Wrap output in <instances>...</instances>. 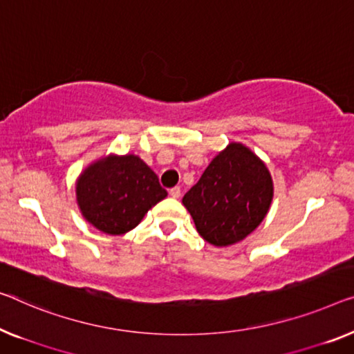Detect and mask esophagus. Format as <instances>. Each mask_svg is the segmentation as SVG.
Here are the masks:
<instances>
[{"instance_id": "obj_1", "label": "esophagus", "mask_w": 354, "mask_h": 354, "mask_svg": "<svg viewBox=\"0 0 354 354\" xmlns=\"http://www.w3.org/2000/svg\"><path fill=\"white\" fill-rule=\"evenodd\" d=\"M170 197H173V198H179V197H181V189H179V187L170 189Z\"/></svg>"}]
</instances>
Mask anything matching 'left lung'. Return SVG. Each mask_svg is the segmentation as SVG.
<instances>
[{
  "mask_svg": "<svg viewBox=\"0 0 354 354\" xmlns=\"http://www.w3.org/2000/svg\"><path fill=\"white\" fill-rule=\"evenodd\" d=\"M272 200L273 179L266 162L243 143L232 141L186 192L183 205L202 239L223 248L259 227Z\"/></svg>",
  "mask_w": 354,
  "mask_h": 354,
  "instance_id": "8db88e82",
  "label": "left lung"
}]
</instances>
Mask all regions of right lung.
<instances>
[{
	"label": "right lung",
	"mask_w": 354,
	"mask_h": 354,
	"mask_svg": "<svg viewBox=\"0 0 354 354\" xmlns=\"http://www.w3.org/2000/svg\"><path fill=\"white\" fill-rule=\"evenodd\" d=\"M167 195L156 173L135 154L100 157L76 179V203L82 218L106 235L135 229Z\"/></svg>",
	"instance_id": "right-lung-1"
}]
</instances>
